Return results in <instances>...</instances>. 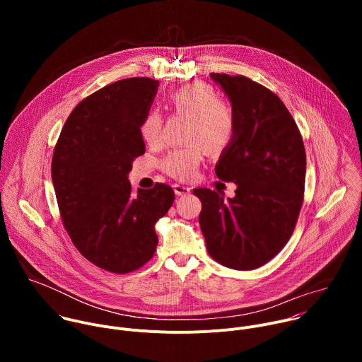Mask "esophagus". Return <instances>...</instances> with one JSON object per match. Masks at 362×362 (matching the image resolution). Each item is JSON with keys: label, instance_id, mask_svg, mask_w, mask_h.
Instances as JSON below:
<instances>
[{"label": "esophagus", "instance_id": "esophagus-1", "mask_svg": "<svg viewBox=\"0 0 362 362\" xmlns=\"http://www.w3.org/2000/svg\"><path fill=\"white\" fill-rule=\"evenodd\" d=\"M173 190H175L176 196H183V194H187V193L190 192V187H187V186H183V185H179V183H176V185H173Z\"/></svg>", "mask_w": 362, "mask_h": 362}]
</instances>
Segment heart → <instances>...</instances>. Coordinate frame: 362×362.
<instances>
[{
	"instance_id": "b5f03b06",
	"label": "heart",
	"mask_w": 362,
	"mask_h": 362,
	"mask_svg": "<svg viewBox=\"0 0 362 362\" xmlns=\"http://www.w3.org/2000/svg\"><path fill=\"white\" fill-rule=\"evenodd\" d=\"M168 101L176 113L189 117L186 141L192 144L170 151L162 166L170 176L187 180L196 176L203 162V147L218 153L230 143L235 134V119L215 88L206 83L187 84L173 91ZM139 132L147 144H156L162 132L160 115L148 110L140 122Z\"/></svg>"
}]
</instances>
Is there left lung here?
<instances>
[{
  "label": "left lung",
  "mask_w": 362,
  "mask_h": 362,
  "mask_svg": "<svg viewBox=\"0 0 362 362\" xmlns=\"http://www.w3.org/2000/svg\"><path fill=\"white\" fill-rule=\"evenodd\" d=\"M228 95L235 134L215 172L236 185L235 196L206 187L199 223L209 255L226 268L265 265L289 240L303 200L306 156L295 120L282 100L243 76L212 73Z\"/></svg>",
  "instance_id": "obj_1"
}]
</instances>
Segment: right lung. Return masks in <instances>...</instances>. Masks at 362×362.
Instances as JSON below:
<instances>
[{
	"mask_svg": "<svg viewBox=\"0 0 362 362\" xmlns=\"http://www.w3.org/2000/svg\"><path fill=\"white\" fill-rule=\"evenodd\" d=\"M158 80H119L86 97L69 116L51 163L60 215L78 252L95 267L127 274L156 250L154 223L175 200L170 186L132 192L133 160L146 151L139 127Z\"/></svg>",
	"mask_w": 362,
	"mask_h": 362,
	"instance_id": "1",
	"label": "right lung"
}]
</instances>
